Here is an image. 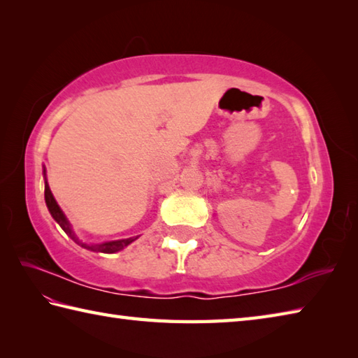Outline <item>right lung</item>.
<instances>
[{"label":"right lung","mask_w":358,"mask_h":358,"mask_svg":"<svg viewBox=\"0 0 358 358\" xmlns=\"http://www.w3.org/2000/svg\"><path fill=\"white\" fill-rule=\"evenodd\" d=\"M43 173H44V180H45V167H43ZM44 200L45 204H48V209L50 212V215L53 217V220L62 226V229L69 235V237L80 245L81 248L89 249V250H94V252H104V254H113V252H118V250L124 249L127 245H131L132 241H135L138 237H131V238H124V240H115V241H106V243H100V245H87V243L81 241L77 235H75L72 226L69 223V220L66 218V215L63 214V210L59 209L58 203L53 199V195L50 192V187L48 185V180L44 181Z\"/></svg>","instance_id":"right-lung-1"}]
</instances>
